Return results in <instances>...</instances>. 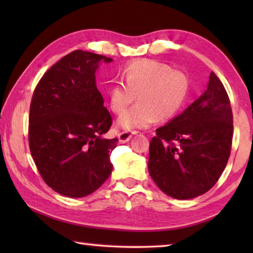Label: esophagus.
Segmentation results:
<instances>
[{
  "label": "esophagus",
  "instance_id": "esophagus-1",
  "mask_svg": "<svg viewBox=\"0 0 253 253\" xmlns=\"http://www.w3.org/2000/svg\"><path fill=\"white\" fill-rule=\"evenodd\" d=\"M131 136H132V132H130V131H127V130L119 132V134H118L119 142H121L122 144H124V143H127L128 140H129V139L131 138Z\"/></svg>",
  "mask_w": 253,
  "mask_h": 253
}]
</instances>
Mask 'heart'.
<instances>
[{"label": "heart", "instance_id": "b5f03b06", "mask_svg": "<svg viewBox=\"0 0 253 253\" xmlns=\"http://www.w3.org/2000/svg\"><path fill=\"white\" fill-rule=\"evenodd\" d=\"M124 83L109 89V107L121 114L137 96L139 104L118 118L117 125L126 130L144 129L160 121L176 116L185 104L190 79L182 70L172 69L156 60H137L123 71Z\"/></svg>", "mask_w": 253, "mask_h": 253}]
</instances>
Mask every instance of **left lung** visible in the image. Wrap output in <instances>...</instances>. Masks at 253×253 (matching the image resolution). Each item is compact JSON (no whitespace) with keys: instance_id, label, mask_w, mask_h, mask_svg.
<instances>
[{"instance_id":"left-lung-1","label":"left lung","mask_w":253,"mask_h":253,"mask_svg":"<svg viewBox=\"0 0 253 253\" xmlns=\"http://www.w3.org/2000/svg\"><path fill=\"white\" fill-rule=\"evenodd\" d=\"M233 115L223 84L214 72L207 90L149 144L148 172L165 194L188 200L207 193L229 161Z\"/></svg>"}]
</instances>
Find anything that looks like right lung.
Instances as JSON below:
<instances>
[{
  "instance_id": "1",
  "label": "right lung",
  "mask_w": 253,
  "mask_h": 253,
  "mask_svg": "<svg viewBox=\"0 0 253 253\" xmlns=\"http://www.w3.org/2000/svg\"><path fill=\"white\" fill-rule=\"evenodd\" d=\"M105 55L75 50L45 72L34 89L29 146L41 177L57 193L84 198L113 170L118 138L104 136L113 119L97 89L95 72Z\"/></svg>"
}]
</instances>
